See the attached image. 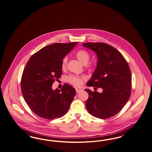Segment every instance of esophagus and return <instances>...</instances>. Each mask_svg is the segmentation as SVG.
<instances>
[{
  "instance_id": "esophagus-1",
  "label": "esophagus",
  "mask_w": 152,
  "mask_h": 152,
  "mask_svg": "<svg viewBox=\"0 0 152 152\" xmlns=\"http://www.w3.org/2000/svg\"><path fill=\"white\" fill-rule=\"evenodd\" d=\"M75 90H76V92L77 93H79L80 92H81L82 91V89H80V88H75Z\"/></svg>"
}]
</instances>
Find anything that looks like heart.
<instances>
[{"mask_svg":"<svg viewBox=\"0 0 152 152\" xmlns=\"http://www.w3.org/2000/svg\"><path fill=\"white\" fill-rule=\"evenodd\" d=\"M76 57L79 61L83 65H86L90 58V55L85 50H80L76 53ZM67 63V57H65L61 62V67L62 69L66 68ZM85 79L84 77H78L75 75H70L67 78V80L73 85L75 86H79L83 83V80Z\"/></svg>","mask_w":152,"mask_h":152,"instance_id":"1","label":"heart"}]
</instances>
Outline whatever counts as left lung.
<instances>
[{"instance_id": "8db88e82", "label": "left lung", "mask_w": 152, "mask_h": 152, "mask_svg": "<svg viewBox=\"0 0 152 152\" xmlns=\"http://www.w3.org/2000/svg\"><path fill=\"white\" fill-rule=\"evenodd\" d=\"M82 45L96 53L97 64L88 86L100 87L102 93L85 90L88 94L87 111L94 116L107 119L117 114L130 97L132 77L129 65L123 55L105 43L87 42Z\"/></svg>"}]
</instances>
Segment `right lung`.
<instances>
[{
	"label": "right lung",
	"mask_w": 152,
	"mask_h": 152,
	"mask_svg": "<svg viewBox=\"0 0 152 152\" xmlns=\"http://www.w3.org/2000/svg\"><path fill=\"white\" fill-rule=\"evenodd\" d=\"M77 44L54 43L45 46L26 64L21 77V91L28 106L42 118H61L70 108L75 88L65 84L61 90H53L52 85L62 74V60Z\"/></svg>",
	"instance_id": "add662e5"
}]
</instances>
